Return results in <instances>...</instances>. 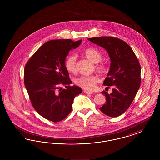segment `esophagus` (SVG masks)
Listing matches in <instances>:
<instances>
[{"mask_svg":"<svg viewBox=\"0 0 160 160\" xmlns=\"http://www.w3.org/2000/svg\"><path fill=\"white\" fill-rule=\"evenodd\" d=\"M84 93H85L86 94H92L93 93L92 92L88 91H86V90L84 91Z\"/></svg>","mask_w":160,"mask_h":160,"instance_id":"esophagus-1","label":"esophagus"}]
</instances>
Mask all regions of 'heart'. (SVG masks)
Wrapping results in <instances>:
<instances>
[{
  "label": "heart",
  "mask_w": 160,
  "mask_h": 160,
  "mask_svg": "<svg viewBox=\"0 0 160 160\" xmlns=\"http://www.w3.org/2000/svg\"><path fill=\"white\" fill-rule=\"evenodd\" d=\"M83 55L86 58L95 63V69L100 74H105L107 71L106 63L102 62V56L98 50L93 48H87L84 50ZM65 67L69 72L75 73L77 71V57L74 54H71L65 61ZM99 82V78L97 75L89 76H82L75 79V83L84 89L92 91Z\"/></svg>",
  "instance_id": "obj_1"
}]
</instances>
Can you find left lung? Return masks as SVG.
Instances as JSON below:
<instances>
[{
    "instance_id": "left-lung-1",
    "label": "left lung",
    "mask_w": 160,
    "mask_h": 160,
    "mask_svg": "<svg viewBox=\"0 0 160 160\" xmlns=\"http://www.w3.org/2000/svg\"><path fill=\"white\" fill-rule=\"evenodd\" d=\"M92 42L105 48L110 58V68L104 85L112 87L108 94L105 91L106 101L99 108L110 117L123 114L134 99L141 83V67L138 60L131 47L119 38L99 37L88 39Z\"/></svg>"
}]
</instances>
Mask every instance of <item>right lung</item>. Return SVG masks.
Returning <instances> with one entry per match:
<instances>
[{"label": "right lung", "mask_w": 160, "mask_h": 160, "mask_svg": "<svg viewBox=\"0 0 160 160\" xmlns=\"http://www.w3.org/2000/svg\"><path fill=\"white\" fill-rule=\"evenodd\" d=\"M82 40H50L41 46L27 62L24 82L31 104L43 118L54 122L64 119L72 110L74 97L82 89L72 83L65 61L69 52ZM67 89L61 90V85ZM59 89L61 92H58Z\"/></svg>", "instance_id": "add662e5"}]
</instances>
